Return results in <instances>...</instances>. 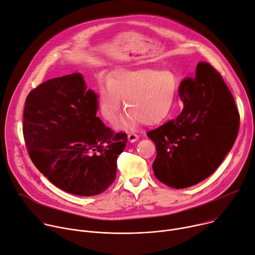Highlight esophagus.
Instances as JSON below:
<instances>
[{
    "instance_id": "34e87169",
    "label": "esophagus",
    "mask_w": 255,
    "mask_h": 255,
    "mask_svg": "<svg viewBox=\"0 0 255 255\" xmlns=\"http://www.w3.org/2000/svg\"><path fill=\"white\" fill-rule=\"evenodd\" d=\"M128 138L129 140V143H134L138 139V135L135 133H128Z\"/></svg>"
}]
</instances>
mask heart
I'll use <instances>...</instances> for the list:
<instances>
[{
	"label": "heart",
	"instance_id": "b5f03b06",
	"mask_svg": "<svg viewBox=\"0 0 255 255\" xmlns=\"http://www.w3.org/2000/svg\"><path fill=\"white\" fill-rule=\"evenodd\" d=\"M178 81L168 70L152 68L118 69L99 87V108L109 123L116 122L125 98L128 109L121 128H130L139 122L153 126L164 121L176 100Z\"/></svg>",
	"mask_w": 255,
	"mask_h": 255
}]
</instances>
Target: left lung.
<instances>
[{"instance_id": "1", "label": "left lung", "mask_w": 255, "mask_h": 255, "mask_svg": "<svg viewBox=\"0 0 255 255\" xmlns=\"http://www.w3.org/2000/svg\"><path fill=\"white\" fill-rule=\"evenodd\" d=\"M178 92L180 115L147 134L157 150L155 176L180 189L215 172L235 143L239 113L222 76L206 62L197 64L194 78L181 81Z\"/></svg>"}]
</instances>
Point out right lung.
Instances as JSON below:
<instances>
[{
    "label": "right lung",
    "instance_id": "add662e5",
    "mask_svg": "<svg viewBox=\"0 0 255 255\" xmlns=\"http://www.w3.org/2000/svg\"><path fill=\"white\" fill-rule=\"evenodd\" d=\"M98 95L80 73L50 79L28 94L23 133L38 170L56 187L92 196L116 179L126 133L106 128L96 117Z\"/></svg>",
    "mask_w": 255,
    "mask_h": 255
}]
</instances>
